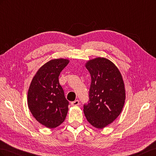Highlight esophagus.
Wrapping results in <instances>:
<instances>
[{"label": "esophagus", "instance_id": "1", "mask_svg": "<svg viewBox=\"0 0 156 156\" xmlns=\"http://www.w3.org/2000/svg\"><path fill=\"white\" fill-rule=\"evenodd\" d=\"M71 105H73V106H76L79 105V100H75L74 101L71 102Z\"/></svg>", "mask_w": 156, "mask_h": 156}]
</instances>
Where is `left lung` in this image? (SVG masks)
Returning <instances> with one entry per match:
<instances>
[{
	"label": "left lung",
	"mask_w": 156,
	"mask_h": 156,
	"mask_svg": "<svg viewBox=\"0 0 156 156\" xmlns=\"http://www.w3.org/2000/svg\"><path fill=\"white\" fill-rule=\"evenodd\" d=\"M86 68L91 76L89 101L83 111L88 122L102 129L119 116L123 108L126 92L119 69L111 61L98 57L88 61Z\"/></svg>",
	"instance_id": "obj_1"
}]
</instances>
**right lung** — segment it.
<instances>
[{"label": "right lung", "instance_id": "add662e5", "mask_svg": "<svg viewBox=\"0 0 156 156\" xmlns=\"http://www.w3.org/2000/svg\"><path fill=\"white\" fill-rule=\"evenodd\" d=\"M69 60L49 61L38 69L28 91V106L36 120L48 128L60 126L66 117L69 101L58 81Z\"/></svg>", "mask_w": 156, "mask_h": 156}]
</instances>
